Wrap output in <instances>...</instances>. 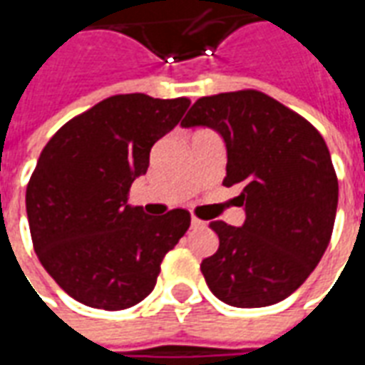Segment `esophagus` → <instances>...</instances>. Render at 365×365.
I'll list each match as a JSON object with an SVG mask.
<instances>
[{
  "instance_id": "34e87169",
  "label": "esophagus",
  "mask_w": 365,
  "mask_h": 365,
  "mask_svg": "<svg viewBox=\"0 0 365 365\" xmlns=\"http://www.w3.org/2000/svg\"><path fill=\"white\" fill-rule=\"evenodd\" d=\"M190 226H192V228H206V222L200 218H196V216H192V220H190Z\"/></svg>"
}]
</instances>
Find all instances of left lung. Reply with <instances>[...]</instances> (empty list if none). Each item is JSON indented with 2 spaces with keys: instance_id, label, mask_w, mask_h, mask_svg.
Listing matches in <instances>:
<instances>
[{
  "instance_id": "1",
  "label": "left lung",
  "mask_w": 365,
  "mask_h": 365,
  "mask_svg": "<svg viewBox=\"0 0 365 365\" xmlns=\"http://www.w3.org/2000/svg\"><path fill=\"white\" fill-rule=\"evenodd\" d=\"M224 137V187H240L242 228L210 222L218 252L200 263L220 301L257 309L283 301L319 265L332 236L338 178L314 125L259 90L198 98L182 128Z\"/></svg>"
}]
</instances>
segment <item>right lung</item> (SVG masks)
<instances>
[{"label": "right lung", "mask_w": 365, "mask_h": 365, "mask_svg": "<svg viewBox=\"0 0 365 365\" xmlns=\"http://www.w3.org/2000/svg\"><path fill=\"white\" fill-rule=\"evenodd\" d=\"M188 106V98L110 96L41 151L25 195L31 240L46 273L82 304L121 311L143 301L163 257L187 234V210L149 216L128 195Z\"/></svg>", "instance_id": "1"}]
</instances>
